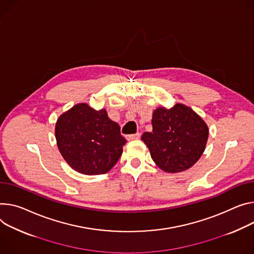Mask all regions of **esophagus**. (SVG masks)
<instances>
[{"label": "esophagus", "mask_w": 254, "mask_h": 254, "mask_svg": "<svg viewBox=\"0 0 254 254\" xmlns=\"http://www.w3.org/2000/svg\"><path fill=\"white\" fill-rule=\"evenodd\" d=\"M140 137H141V133H140V132H136V133H133V134H128V135H127V139L128 141L137 140V139H140Z\"/></svg>", "instance_id": "obj_1"}]
</instances>
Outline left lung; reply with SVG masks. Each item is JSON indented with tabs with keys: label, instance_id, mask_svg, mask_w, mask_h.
<instances>
[{
	"label": "left lung",
	"instance_id": "obj_1",
	"mask_svg": "<svg viewBox=\"0 0 254 254\" xmlns=\"http://www.w3.org/2000/svg\"><path fill=\"white\" fill-rule=\"evenodd\" d=\"M152 126V132H144L142 140L160 169L177 173L197 162L204 151L209 128L190 107L180 103L170 109L159 107L153 112Z\"/></svg>",
	"mask_w": 254,
	"mask_h": 254
}]
</instances>
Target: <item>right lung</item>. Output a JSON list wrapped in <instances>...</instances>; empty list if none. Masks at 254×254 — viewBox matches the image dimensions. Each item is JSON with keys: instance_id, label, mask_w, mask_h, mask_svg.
Masks as SVG:
<instances>
[{"instance_id": "add662e5", "label": "right lung", "mask_w": 254, "mask_h": 254, "mask_svg": "<svg viewBox=\"0 0 254 254\" xmlns=\"http://www.w3.org/2000/svg\"><path fill=\"white\" fill-rule=\"evenodd\" d=\"M58 148L65 162L86 175L108 172L123 154L127 140L105 109L79 103L63 113L56 124Z\"/></svg>"}]
</instances>
